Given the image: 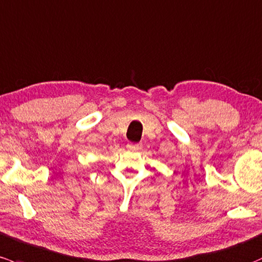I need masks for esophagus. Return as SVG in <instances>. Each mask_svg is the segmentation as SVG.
<instances>
[{
	"label": "esophagus",
	"mask_w": 262,
	"mask_h": 262,
	"mask_svg": "<svg viewBox=\"0 0 262 262\" xmlns=\"http://www.w3.org/2000/svg\"><path fill=\"white\" fill-rule=\"evenodd\" d=\"M126 148L129 149V150H138V149L140 148L139 144H137V143H128V145H126Z\"/></svg>",
	"instance_id": "34e87169"
}]
</instances>
